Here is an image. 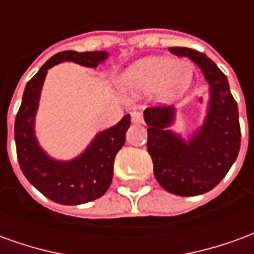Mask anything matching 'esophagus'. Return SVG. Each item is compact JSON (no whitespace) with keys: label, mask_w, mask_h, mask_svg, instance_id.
<instances>
[{"label":"esophagus","mask_w":254,"mask_h":254,"mask_svg":"<svg viewBox=\"0 0 254 254\" xmlns=\"http://www.w3.org/2000/svg\"><path fill=\"white\" fill-rule=\"evenodd\" d=\"M132 122L133 124H136V125H141L144 122L143 114H141V113H137V111L132 113Z\"/></svg>","instance_id":"obj_1"}]
</instances>
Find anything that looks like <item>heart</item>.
I'll list each match as a JSON object with an SVG mask.
<instances>
[{"mask_svg": "<svg viewBox=\"0 0 254 254\" xmlns=\"http://www.w3.org/2000/svg\"><path fill=\"white\" fill-rule=\"evenodd\" d=\"M191 81V66L185 61L167 57H147L127 67L120 78V87L130 96L156 88L162 100L181 96Z\"/></svg>", "mask_w": 254, "mask_h": 254, "instance_id": "b5f03b06", "label": "heart"}]
</instances>
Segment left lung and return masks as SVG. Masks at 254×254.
Listing matches in <instances>:
<instances>
[{"label":"left lung","mask_w":254,"mask_h":254,"mask_svg":"<svg viewBox=\"0 0 254 254\" xmlns=\"http://www.w3.org/2000/svg\"><path fill=\"white\" fill-rule=\"evenodd\" d=\"M178 57H189L209 84L207 116L189 140L167 127L174 122V107H148L147 149L152 158L156 181L177 196H197L218 185L238 156L241 127L238 106L224 73L204 53L189 47H170Z\"/></svg>","instance_id":"8db88e82"}]
</instances>
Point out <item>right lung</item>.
Wrapping results in <instances>:
<instances>
[{"mask_svg":"<svg viewBox=\"0 0 254 254\" xmlns=\"http://www.w3.org/2000/svg\"><path fill=\"white\" fill-rule=\"evenodd\" d=\"M109 56L106 52L77 53L73 50L56 54L27 83L14 122V141L20 169L31 185L52 201L77 205L103 196L113 180L117 152L125 144L130 116L114 127L98 133L83 154L67 162L50 158L35 137V114L47 70L57 64L72 61L83 66L96 67Z\"/></svg>","mask_w":254,"mask_h":254,"instance_id":"add662e5","label":"right lung"}]
</instances>
